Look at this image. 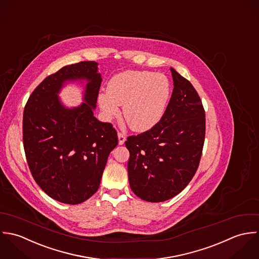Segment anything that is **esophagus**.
Here are the masks:
<instances>
[{
	"instance_id": "obj_1",
	"label": "esophagus",
	"mask_w": 259,
	"mask_h": 259,
	"mask_svg": "<svg viewBox=\"0 0 259 259\" xmlns=\"http://www.w3.org/2000/svg\"><path fill=\"white\" fill-rule=\"evenodd\" d=\"M118 139H119V144H120V145L124 144V142H125V140H126L125 134L122 133V132H118Z\"/></svg>"
}]
</instances>
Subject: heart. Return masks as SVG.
Segmentation results:
<instances>
[{"label": "heart", "mask_w": 259, "mask_h": 259, "mask_svg": "<svg viewBox=\"0 0 259 259\" xmlns=\"http://www.w3.org/2000/svg\"><path fill=\"white\" fill-rule=\"evenodd\" d=\"M171 86L168 78L150 71H124L113 76L107 93H100L98 103L107 118L116 117L123 106L129 127L144 132L160 121L168 103Z\"/></svg>", "instance_id": "obj_1"}]
</instances>
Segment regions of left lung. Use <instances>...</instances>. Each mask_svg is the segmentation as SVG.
<instances>
[{
  "label": "left lung",
  "instance_id": "1",
  "mask_svg": "<svg viewBox=\"0 0 259 259\" xmlns=\"http://www.w3.org/2000/svg\"><path fill=\"white\" fill-rule=\"evenodd\" d=\"M170 71L174 88L160 121L125 141L130 187L148 202L168 200L188 185L205 139V111L197 91L174 69Z\"/></svg>",
  "mask_w": 259,
  "mask_h": 259
}]
</instances>
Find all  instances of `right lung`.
I'll return each mask as SVG.
<instances>
[{"label": "right lung", "mask_w": 259, "mask_h": 259, "mask_svg": "<svg viewBox=\"0 0 259 259\" xmlns=\"http://www.w3.org/2000/svg\"><path fill=\"white\" fill-rule=\"evenodd\" d=\"M98 64L83 61L46 77L29 97L23 114V144L28 166L40 188L51 198L79 204L99 188L110 152L118 144L111 123L94 116L101 75ZM89 81L86 104L66 109L56 94L69 79Z\"/></svg>", "instance_id": "obj_1"}]
</instances>
